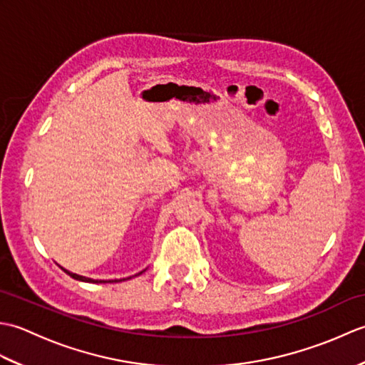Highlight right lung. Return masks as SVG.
<instances>
[{
    "label": "right lung",
    "mask_w": 365,
    "mask_h": 365,
    "mask_svg": "<svg viewBox=\"0 0 365 365\" xmlns=\"http://www.w3.org/2000/svg\"><path fill=\"white\" fill-rule=\"evenodd\" d=\"M63 268V267H61ZM66 273L71 276V277H73V279H76V281H81V282H94V284H103V282H106V281H94V279H91V277H86V276H80V274H76V273H71V271L68 269H66V268H63ZM143 271H145V269H143ZM141 271V273H143ZM141 273H138V274H141ZM138 274H135V276H138ZM127 279H131V277H127ZM122 281H125V279H120V281H114V282H122ZM108 282H113V281H108Z\"/></svg>",
    "instance_id": "right-lung-1"
}]
</instances>
